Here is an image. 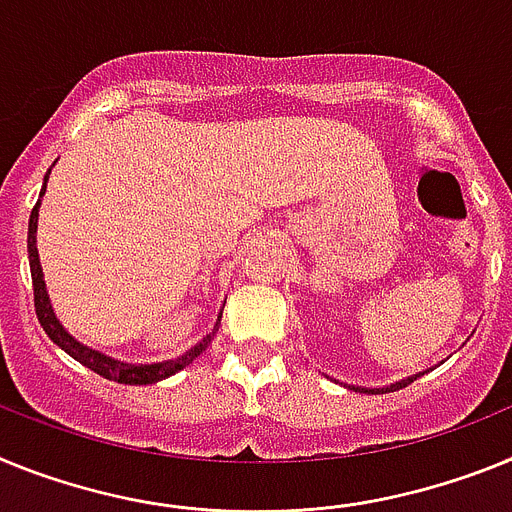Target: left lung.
<instances>
[{"label": "left lung", "instance_id": "1", "mask_svg": "<svg viewBox=\"0 0 512 512\" xmlns=\"http://www.w3.org/2000/svg\"><path fill=\"white\" fill-rule=\"evenodd\" d=\"M417 376H420V373H417ZM417 376H410V379H404V381H397V384H391L389 391H397V389H402V386L412 384V381H415ZM355 391H373V389H358V386H355ZM381 394H384V389H381Z\"/></svg>", "mask_w": 512, "mask_h": 512}]
</instances>
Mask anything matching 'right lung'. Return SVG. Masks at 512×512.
Returning a JSON list of instances; mask_svg holds the SVG:
<instances>
[{
	"mask_svg": "<svg viewBox=\"0 0 512 512\" xmlns=\"http://www.w3.org/2000/svg\"><path fill=\"white\" fill-rule=\"evenodd\" d=\"M46 180H48V172H46ZM43 190H46V182H43ZM41 190V195H43ZM35 229H38V203H35L33 213H30V224H28V257H30V275H33V301H35V314H38V322L41 327L46 330V335L51 337L61 350L79 361L82 366H87L90 371L100 373L102 379H110V381H118V384H154V381H162L172 373L182 371V368L193 363L203 350L208 348V342L213 340L211 335L203 337L195 348H190L188 353L175 358V361H164V363H149V366H131V363H121L115 361V358H108V355L97 353V350L87 348L82 342H77L69 332L64 330L56 319L51 309V301H48V293H46V283H43V270H41V260H38V247H35ZM219 327V322H216Z\"/></svg>",
	"mask_w": 512,
	"mask_h": 512,
	"instance_id": "obj_1",
	"label": "right lung"
}]
</instances>
